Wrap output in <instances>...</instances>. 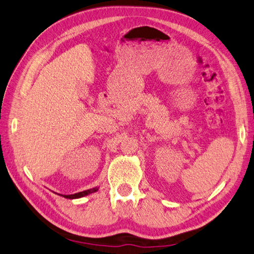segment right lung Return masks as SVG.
Segmentation results:
<instances>
[{"label":"right lung","mask_w":254,"mask_h":254,"mask_svg":"<svg viewBox=\"0 0 254 254\" xmlns=\"http://www.w3.org/2000/svg\"><path fill=\"white\" fill-rule=\"evenodd\" d=\"M98 190V188H93L90 190H83V192H79V193H75V194H71V195H61V196H64L65 198H70V199H73V198H80V197H83V196H87L89 194H92L95 193Z\"/></svg>","instance_id":"obj_1"}]
</instances>
